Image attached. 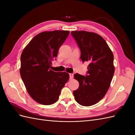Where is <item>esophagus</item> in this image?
<instances>
[{
	"label": "esophagus",
	"mask_w": 135,
	"mask_h": 135,
	"mask_svg": "<svg viewBox=\"0 0 135 135\" xmlns=\"http://www.w3.org/2000/svg\"><path fill=\"white\" fill-rule=\"evenodd\" d=\"M69 75H70V79H73V78H74V74H71V73H70V74H69Z\"/></svg>",
	"instance_id": "obj_1"
}]
</instances>
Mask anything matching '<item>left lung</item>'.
I'll list each match as a JSON object with an SVG mask.
<instances>
[{"instance_id":"8db88e82","label":"left lung","mask_w":135,"mask_h":135,"mask_svg":"<svg viewBox=\"0 0 135 135\" xmlns=\"http://www.w3.org/2000/svg\"><path fill=\"white\" fill-rule=\"evenodd\" d=\"M71 33L80 50L81 60L89 63L87 75L74 74L79 86L73 95L79 104L89 107L99 102L108 91L115 71L114 56L104 39L95 32Z\"/></svg>"}]
</instances>
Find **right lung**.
Returning a JSON list of instances; mask_svg holds the SVG:
<instances>
[{"label": "right lung", "instance_id": "1", "mask_svg": "<svg viewBox=\"0 0 135 135\" xmlns=\"http://www.w3.org/2000/svg\"><path fill=\"white\" fill-rule=\"evenodd\" d=\"M69 32L68 30L40 32L22 52L20 75L27 92L38 103L45 105L55 103L69 79L68 73L55 72L50 69Z\"/></svg>", "mask_w": 135, "mask_h": 135}]
</instances>
